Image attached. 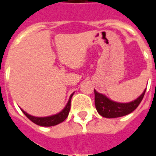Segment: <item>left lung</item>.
Returning a JSON list of instances; mask_svg holds the SVG:
<instances>
[{"instance_id": "8db88e82", "label": "left lung", "mask_w": 156, "mask_h": 156, "mask_svg": "<svg viewBox=\"0 0 156 156\" xmlns=\"http://www.w3.org/2000/svg\"><path fill=\"white\" fill-rule=\"evenodd\" d=\"M145 90L146 89H145V90L138 98H136L132 101L121 103V102L114 101L108 98L106 95L101 94L94 90L96 111L101 116L105 118H117V117L126 115L131 113L138 107V105L141 102L142 99L145 95Z\"/></svg>"}]
</instances>
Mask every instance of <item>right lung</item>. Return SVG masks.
I'll list each match as a JSON object with an SVG mask.
<instances>
[{"label": "right lung", "mask_w": 156, "mask_h": 156, "mask_svg": "<svg viewBox=\"0 0 156 156\" xmlns=\"http://www.w3.org/2000/svg\"><path fill=\"white\" fill-rule=\"evenodd\" d=\"M74 93H72L70 95V98L68 100V102L67 104L66 105V106L64 107V109L61 111L57 114L52 115H49V116H45V117H37L34 116V115H31L28 114L26 111H23L21 108L20 110L23 112L25 115L32 121L33 123L36 124L40 126H46V127H49V126H56L58 124L63 122L66 119L68 116L69 115V112H70V101H71V97L73 96Z\"/></svg>", "instance_id": "add662e5"}]
</instances>
